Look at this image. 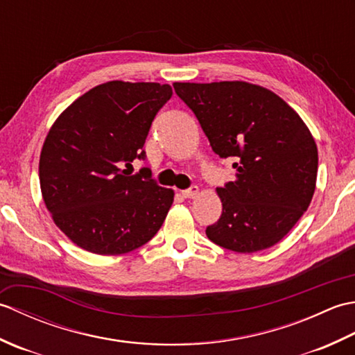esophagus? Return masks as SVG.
<instances>
[{"label":"esophagus","instance_id":"esophagus-1","mask_svg":"<svg viewBox=\"0 0 355 355\" xmlns=\"http://www.w3.org/2000/svg\"><path fill=\"white\" fill-rule=\"evenodd\" d=\"M198 193H200L198 186H192V187H189V189L182 191V195L184 198H195V197H198Z\"/></svg>","mask_w":355,"mask_h":355}]
</instances>
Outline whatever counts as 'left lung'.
<instances>
[{
  "label": "left lung",
  "instance_id": "8db88e82",
  "mask_svg": "<svg viewBox=\"0 0 355 355\" xmlns=\"http://www.w3.org/2000/svg\"><path fill=\"white\" fill-rule=\"evenodd\" d=\"M173 89L214 153L235 160V180L216 189L223 214L206 229L207 238L236 253L277 244L315 191L318 145L304 120L273 92L244 80L175 82Z\"/></svg>",
  "mask_w": 355,
  "mask_h": 355
}]
</instances>
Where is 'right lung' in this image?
Instances as JSON below:
<instances>
[{"label": "right lung", "instance_id": "add662e5", "mask_svg": "<svg viewBox=\"0 0 355 355\" xmlns=\"http://www.w3.org/2000/svg\"><path fill=\"white\" fill-rule=\"evenodd\" d=\"M172 88L110 80L67 107L51 125L40 157L41 193L53 221L78 247L123 254L162 227L173 191L120 166L145 158L146 135Z\"/></svg>", "mask_w": 355, "mask_h": 355}]
</instances>
